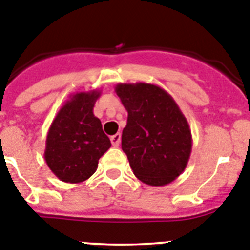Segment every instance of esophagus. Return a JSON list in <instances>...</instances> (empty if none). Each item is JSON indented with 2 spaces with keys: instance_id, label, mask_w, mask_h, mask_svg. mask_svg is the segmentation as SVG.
<instances>
[{
  "instance_id": "1",
  "label": "esophagus",
  "mask_w": 250,
  "mask_h": 250,
  "mask_svg": "<svg viewBox=\"0 0 250 250\" xmlns=\"http://www.w3.org/2000/svg\"><path fill=\"white\" fill-rule=\"evenodd\" d=\"M120 142H121V134L117 133L115 135L111 136V144L114 146H120Z\"/></svg>"
}]
</instances>
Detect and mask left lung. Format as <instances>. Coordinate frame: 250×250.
<instances>
[{"label":"left lung","mask_w":250,"mask_h":250,"mask_svg":"<svg viewBox=\"0 0 250 250\" xmlns=\"http://www.w3.org/2000/svg\"><path fill=\"white\" fill-rule=\"evenodd\" d=\"M115 92L127 111L121 148L135 177L149 186L173 182L192 150L191 129L178 104L150 83H119Z\"/></svg>","instance_id":"obj_1"}]
</instances>
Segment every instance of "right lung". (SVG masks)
I'll use <instances>...</instances> for the list:
<instances>
[{
  "mask_svg": "<svg viewBox=\"0 0 250 250\" xmlns=\"http://www.w3.org/2000/svg\"><path fill=\"white\" fill-rule=\"evenodd\" d=\"M101 92H77L54 117L46 135L44 158L53 173L67 183L88 180L99 167V159L111 146L93 106Z\"/></svg>",
  "mask_w": 250,
  "mask_h": 250,
  "instance_id": "add662e5",
  "label": "right lung"
}]
</instances>
